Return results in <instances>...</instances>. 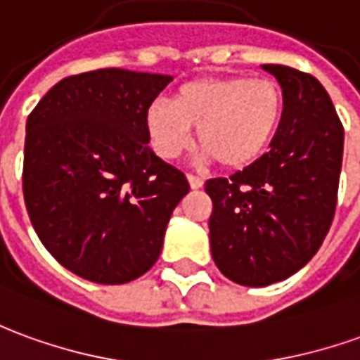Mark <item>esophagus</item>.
I'll return each instance as SVG.
<instances>
[{
  "label": "esophagus",
  "mask_w": 360,
  "mask_h": 360,
  "mask_svg": "<svg viewBox=\"0 0 360 360\" xmlns=\"http://www.w3.org/2000/svg\"><path fill=\"white\" fill-rule=\"evenodd\" d=\"M187 179L191 188H200L202 185H205V179H202V177H197V175H193V173H188Z\"/></svg>",
  "instance_id": "1"
}]
</instances>
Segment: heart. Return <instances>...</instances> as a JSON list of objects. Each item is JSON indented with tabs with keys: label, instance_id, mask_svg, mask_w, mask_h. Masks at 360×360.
<instances>
[{
	"label": "heart",
	"instance_id": "obj_1",
	"mask_svg": "<svg viewBox=\"0 0 360 360\" xmlns=\"http://www.w3.org/2000/svg\"><path fill=\"white\" fill-rule=\"evenodd\" d=\"M283 115L285 95L273 79L208 75L181 85L172 103H154L146 128L163 160L179 158L191 146V127H197L202 162L218 160L226 169H241L267 152Z\"/></svg>",
	"mask_w": 360,
	"mask_h": 360
}]
</instances>
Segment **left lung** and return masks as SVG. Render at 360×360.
Listing matches in <instances>:
<instances>
[{"label": "left lung", "mask_w": 360, "mask_h": 360, "mask_svg": "<svg viewBox=\"0 0 360 360\" xmlns=\"http://www.w3.org/2000/svg\"><path fill=\"white\" fill-rule=\"evenodd\" d=\"M285 115L271 150L241 172L208 179L210 250L224 276L243 286L285 281L328 236L338 205L343 124L323 85L278 64Z\"/></svg>", "instance_id": "8db88e82"}]
</instances>
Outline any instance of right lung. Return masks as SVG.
Returning a JSON list of instances; mask_svg holds the SVG:
<instances>
[{
    "label": "right lung",
    "mask_w": 360,
    "mask_h": 360,
    "mask_svg": "<svg viewBox=\"0 0 360 360\" xmlns=\"http://www.w3.org/2000/svg\"><path fill=\"white\" fill-rule=\"evenodd\" d=\"M172 75L120 68L58 82L27 119L22 195L60 265L99 285L150 271L188 181L148 146L146 112Z\"/></svg>",
    "instance_id": "right-lung-1"
}]
</instances>
